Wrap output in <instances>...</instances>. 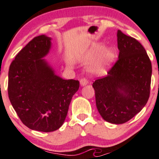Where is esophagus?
<instances>
[{"label": "esophagus", "instance_id": "esophagus-1", "mask_svg": "<svg viewBox=\"0 0 159 159\" xmlns=\"http://www.w3.org/2000/svg\"><path fill=\"white\" fill-rule=\"evenodd\" d=\"M87 83H88V81H87V80L85 78H81V79L80 80V84L81 85V87H83V86L87 85Z\"/></svg>", "mask_w": 159, "mask_h": 159}]
</instances>
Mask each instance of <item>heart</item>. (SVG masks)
<instances>
[{"label":"heart","instance_id":"obj_1","mask_svg":"<svg viewBox=\"0 0 159 159\" xmlns=\"http://www.w3.org/2000/svg\"><path fill=\"white\" fill-rule=\"evenodd\" d=\"M102 49V46L101 45H96L89 52L87 58L90 59L95 57L96 54H98L101 50ZM115 58V53L112 48H108L105 50L102 53L99 58L94 62L92 65L90 66V70L93 73L96 75H102L103 74L105 71L107 70L112 63L114 61Z\"/></svg>","mask_w":159,"mask_h":159}]
</instances>
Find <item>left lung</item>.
<instances>
[{
  "instance_id": "1",
  "label": "left lung",
  "mask_w": 159,
  "mask_h": 159,
  "mask_svg": "<svg viewBox=\"0 0 159 159\" xmlns=\"http://www.w3.org/2000/svg\"><path fill=\"white\" fill-rule=\"evenodd\" d=\"M119 57L106 77L93 84L98 111L105 121L125 123L143 109L150 93L152 64L138 40L117 31Z\"/></svg>"
}]
</instances>
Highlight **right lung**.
<instances>
[{
    "label": "right lung",
    "instance_id": "1",
    "mask_svg": "<svg viewBox=\"0 0 159 159\" xmlns=\"http://www.w3.org/2000/svg\"><path fill=\"white\" fill-rule=\"evenodd\" d=\"M51 39L36 36L16 56L9 69L8 96L23 124L32 130L51 132L64 123L79 81L54 73L45 57Z\"/></svg>",
    "mask_w": 159,
    "mask_h": 159
}]
</instances>
